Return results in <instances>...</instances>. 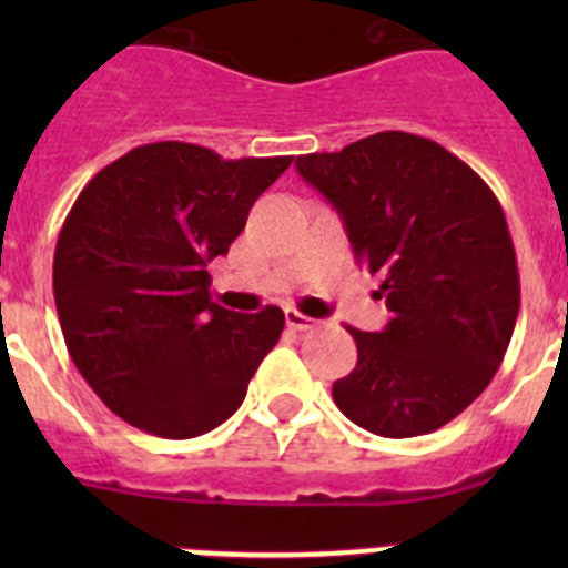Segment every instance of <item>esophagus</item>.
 <instances>
[{"label": "esophagus", "instance_id": "34e87169", "mask_svg": "<svg viewBox=\"0 0 568 568\" xmlns=\"http://www.w3.org/2000/svg\"><path fill=\"white\" fill-rule=\"evenodd\" d=\"M284 318H287V327L290 329H310L315 324L313 318H307V315H301L298 310H287V313H284Z\"/></svg>", "mask_w": 568, "mask_h": 568}]
</instances>
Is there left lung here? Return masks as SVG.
I'll return each mask as SVG.
<instances>
[{
    "mask_svg": "<svg viewBox=\"0 0 568 568\" xmlns=\"http://www.w3.org/2000/svg\"><path fill=\"white\" fill-rule=\"evenodd\" d=\"M295 168L338 210L393 313L381 333L349 327L358 364L333 384L335 404L381 438L435 433L489 386L518 321L498 199L458 155L400 130L298 155Z\"/></svg>",
    "mask_w": 568,
    "mask_h": 568,
    "instance_id": "1",
    "label": "left lung"
}]
</instances>
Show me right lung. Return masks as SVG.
<instances>
[{
	"label": "right lung",
	"instance_id": "obj_1",
	"mask_svg": "<svg viewBox=\"0 0 568 568\" xmlns=\"http://www.w3.org/2000/svg\"><path fill=\"white\" fill-rule=\"evenodd\" d=\"M290 162L142 144L99 170L70 207L53 255L59 324L82 378L130 426L173 440L210 433L278 344L284 313L219 307L207 264Z\"/></svg>",
	"mask_w": 568,
	"mask_h": 568
}]
</instances>
